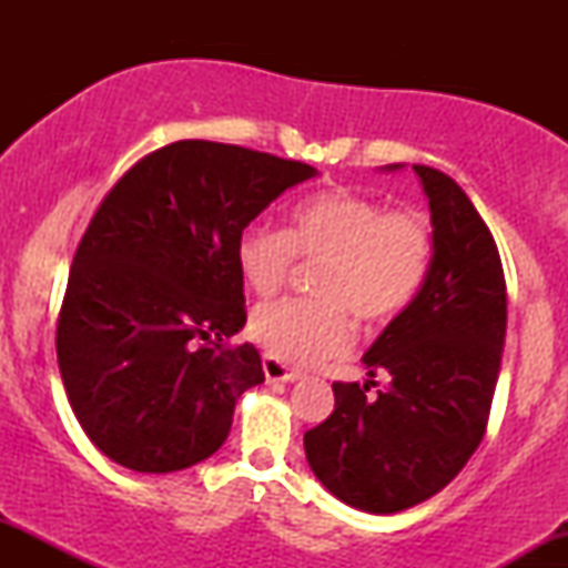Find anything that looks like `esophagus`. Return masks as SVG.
I'll use <instances>...</instances> for the list:
<instances>
[{"mask_svg": "<svg viewBox=\"0 0 568 568\" xmlns=\"http://www.w3.org/2000/svg\"><path fill=\"white\" fill-rule=\"evenodd\" d=\"M262 366H264L266 382H296L298 379V371L288 368L285 363H280L277 357H272V355H264Z\"/></svg>", "mask_w": 568, "mask_h": 568, "instance_id": "34e87169", "label": "esophagus"}]
</instances>
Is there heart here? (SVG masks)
<instances>
[{
    "mask_svg": "<svg viewBox=\"0 0 568 568\" xmlns=\"http://www.w3.org/2000/svg\"><path fill=\"white\" fill-rule=\"evenodd\" d=\"M298 256L323 258L315 275L321 296L258 304L251 334L280 361L312 366L349 347V312L363 323H387L414 304L433 266L435 234L422 211H384L379 200L338 186L298 200L288 230L251 224L234 245L240 277L258 296L283 288Z\"/></svg>",
    "mask_w": 568,
    "mask_h": 568,
    "instance_id": "1",
    "label": "heart"
}]
</instances>
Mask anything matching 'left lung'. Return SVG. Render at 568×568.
Returning <instances> with one entry per match:
<instances>
[{"instance_id":"left-lung-1","label":"left lung","mask_w":568,"mask_h":568,"mask_svg":"<svg viewBox=\"0 0 568 568\" xmlns=\"http://www.w3.org/2000/svg\"><path fill=\"white\" fill-rule=\"evenodd\" d=\"M414 171L435 226L425 288L371 344V382H334V414L304 433L321 484L376 515L419 505L467 465L486 435L505 347V272L486 221L446 173ZM376 373L390 382L371 398Z\"/></svg>"}]
</instances>
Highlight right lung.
<instances>
[{
  "instance_id": "add662e5",
  "label": "right lung",
  "mask_w": 568,
  "mask_h": 568,
  "mask_svg": "<svg viewBox=\"0 0 568 568\" xmlns=\"http://www.w3.org/2000/svg\"><path fill=\"white\" fill-rule=\"evenodd\" d=\"M315 168L216 141L146 154L90 219L55 328L71 410L93 446L135 473L216 454L237 397L264 382L245 325L240 232Z\"/></svg>"
}]
</instances>
